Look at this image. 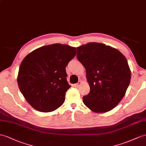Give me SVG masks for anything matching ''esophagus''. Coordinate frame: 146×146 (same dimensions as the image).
<instances>
[{
	"instance_id": "34e87169",
	"label": "esophagus",
	"mask_w": 146,
	"mask_h": 146,
	"mask_svg": "<svg viewBox=\"0 0 146 146\" xmlns=\"http://www.w3.org/2000/svg\"><path fill=\"white\" fill-rule=\"evenodd\" d=\"M80 82L79 81V82H78V83H77V84H76L75 85H74V86H75V87H76V88H78V87H79V86H80Z\"/></svg>"
}]
</instances>
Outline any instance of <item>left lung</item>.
<instances>
[{"instance_id":"obj_1","label":"left lung","mask_w":146,"mask_h":146,"mask_svg":"<svg viewBox=\"0 0 146 146\" xmlns=\"http://www.w3.org/2000/svg\"><path fill=\"white\" fill-rule=\"evenodd\" d=\"M77 58L86 69L89 94L85 105L96 113L110 111L125 95L131 71L125 57L116 49L98 42L77 48Z\"/></svg>"}]
</instances>
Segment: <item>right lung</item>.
<instances>
[{
    "instance_id": "add662e5",
    "label": "right lung",
    "mask_w": 146,
    "mask_h": 146,
    "mask_svg": "<svg viewBox=\"0 0 146 146\" xmlns=\"http://www.w3.org/2000/svg\"><path fill=\"white\" fill-rule=\"evenodd\" d=\"M76 54V48L61 44L44 46L23 59L17 82L20 90L31 106L50 112L61 106L70 85L66 67Z\"/></svg>"
}]
</instances>
